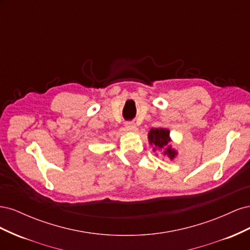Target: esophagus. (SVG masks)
Masks as SVG:
<instances>
[{"label": "esophagus", "mask_w": 250, "mask_h": 250, "mask_svg": "<svg viewBox=\"0 0 250 250\" xmlns=\"http://www.w3.org/2000/svg\"><path fill=\"white\" fill-rule=\"evenodd\" d=\"M125 127L128 130H135L137 129V125H135L134 122H131V121H128V122L125 123Z\"/></svg>", "instance_id": "esophagus-1"}]
</instances>
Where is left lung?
I'll return each instance as SVG.
<instances>
[{"instance_id":"obj_1","label":"left lung","mask_w":250,"mask_h":250,"mask_svg":"<svg viewBox=\"0 0 250 250\" xmlns=\"http://www.w3.org/2000/svg\"><path fill=\"white\" fill-rule=\"evenodd\" d=\"M148 138L151 144L156 148L160 149H166L165 154H168V156L171 158L175 156V151H173L170 147H169V130L165 129V128H152L150 130V132L148 133Z\"/></svg>"}]
</instances>
